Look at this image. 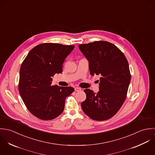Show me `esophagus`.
Instances as JSON below:
<instances>
[{"mask_svg": "<svg viewBox=\"0 0 155 155\" xmlns=\"http://www.w3.org/2000/svg\"><path fill=\"white\" fill-rule=\"evenodd\" d=\"M75 91H76V92H80V91H81V88H80V87H75Z\"/></svg>", "mask_w": 155, "mask_h": 155, "instance_id": "esophagus-1", "label": "esophagus"}]
</instances>
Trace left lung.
I'll return each instance as SVG.
<instances>
[{"label": "left lung", "instance_id": "left-lung-1", "mask_svg": "<svg viewBox=\"0 0 155 155\" xmlns=\"http://www.w3.org/2000/svg\"><path fill=\"white\" fill-rule=\"evenodd\" d=\"M78 47L89 61L90 74L101 75L97 93L89 89L84 91L86 99L81 103V108L94 120L109 119L120 110L126 97L130 81L127 61L120 49L107 41Z\"/></svg>", "mask_w": 155, "mask_h": 155}]
</instances>
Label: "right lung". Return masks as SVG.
Here are the masks:
<instances>
[{
  "instance_id": "1",
  "label": "right lung",
  "mask_w": 155,
  "mask_h": 155,
  "mask_svg": "<svg viewBox=\"0 0 155 155\" xmlns=\"http://www.w3.org/2000/svg\"><path fill=\"white\" fill-rule=\"evenodd\" d=\"M74 45L44 43L32 48L20 70L18 91L28 110L37 118L48 120L61 115L72 87L51 86L52 77L62 72V65Z\"/></svg>"
}]
</instances>
